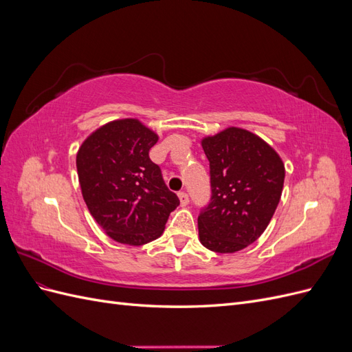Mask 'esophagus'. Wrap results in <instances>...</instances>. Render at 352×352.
Returning a JSON list of instances; mask_svg holds the SVG:
<instances>
[{"label":"esophagus","mask_w":352,"mask_h":352,"mask_svg":"<svg viewBox=\"0 0 352 352\" xmlns=\"http://www.w3.org/2000/svg\"><path fill=\"white\" fill-rule=\"evenodd\" d=\"M177 197H179V201H180V206H182V207H186L189 204V197H188L186 192H179Z\"/></svg>","instance_id":"1"}]
</instances>
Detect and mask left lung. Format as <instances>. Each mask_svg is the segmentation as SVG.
<instances>
[{
	"mask_svg": "<svg viewBox=\"0 0 352 352\" xmlns=\"http://www.w3.org/2000/svg\"><path fill=\"white\" fill-rule=\"evenodd\" d=\"M210 162L211 201L198 216L199 242L233 254L257 241L282 197L285 164L258 135L236 126L201 140Z\"/></svg>",
	"mask_w": 352,
	"mask_h": 352,
	"instance_id": "1",
	"label": "left lung"
}]
</instances>
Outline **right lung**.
Here are the masks:
<instances>
[{
	"mask_svg": "<svg viewBox=\"0 0 352 352\" xmlns=\"http://www.w3.org/2000/svg\"><path fill=\"white\" fill-rule=\"evenodd\" d=\"M158 135L138 119L102 124L82 142L76 168L82 197L113 241L140 247L163 235L179 198L150 155Z\"/></svg>",
	"mask_w": 352,
	"mask_h": 352,
	"instance_id": "right-lung-1",
	"label": "right lung"
}]
</instances>
